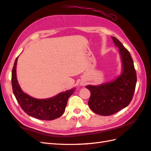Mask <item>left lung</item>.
Returning a JSON list of instances; mask_svg holds the SVG:
<instances>
[{
  "mask_svg": "<svg viewBox=\"0 0 151 151\" xmlns=\"http://www.w3.org/2000/svg\"><path fill=\"white\" fill-rule=\"evenodd\" d=\"M119 47L123 64V72L114 81L99 86H86L91 92L88 106L95 114L106 116L119 111L129 105L135 91L137 76L133 60L123 45L111 37Z\"/></svg>",
  "mask_w": 151,
  "mask_h": 151,
  "instance_id": "8db88e82",
  "label": "left lung"
}]
</instances>
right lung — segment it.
I'll return each instance as SVG.
<instances>
[{"mask_svg":"<svg viewBox=\"0 0 151 151\" xmlns=\"http://www.w3.org/2000/svg\"><path fill=\"white\" fill-rule=\"evenodd\" d=\"M16 58L12 72V85L13 92L23 111L28 115L41 120H54L62 116L65 110L67 101L75 88L60 93L53 97L39 99L32 97L22 91L18 84L16 75Z\"/></svg>","mask_w":151,"mask_h":151,"instance_id":"right-lung-1","label":"right lung"}]
</instances>
